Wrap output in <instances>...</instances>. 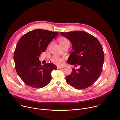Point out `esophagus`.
I'll list each match as a JSON object with an SVG mask.
<instances>
[{"mask_svg":"<svg viewBox=\"0 0 120 120\" xmlns=\"http://www.w3.org/2000/svg\"><path fill=\"white\" fill-rule=\"evenodd\" d=\"M63 68V66H57V69H62Z\"/></svg>","mask_w":120,"mask_h":120,"instance_id":"34e87169","label":"esophagus"}]
</instances>
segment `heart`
<instances>
[{"instance_id": "1", "label": "heart", "mask_w": 120, "mask_h": 120, "mask_svg": "<svg viewBox=\"0 0 120 120\" xmlns=\"http://www.w3.org/2000/svg\"><path fill=\"white\" fill-rule=\"evenodd\" d=\"M58 41L60 45L63 47V48L67 46H69L70 45V43L69 40L64 38V37H61L58 38ZM64 57H59L57 56H54L51 59V61L57 65H61L63 64L64 62Z\"/></svg>"}]
</instances>
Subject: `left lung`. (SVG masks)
Wrapping results in <instances>:
<instances>
[{
    "instance_id": "obj_1",
    "label": "left lung",
    "mask_w": 120,
    "mask_h": 120,
    "mask_svg": "<svg viewBox=\"0 0 120 120\" xmlns=\"http://www.w3.org/2000/svg\"><path fill=\"white\" fill-rule=\"evenodd\" d=\"M60 34L72 44L73 51L67 63L80 66L76 70L72 68L71 73L66 77V82L77 90L89 87L98 79L102 71L104 53L101 44L96 37L83 31Z\"/></svg>"
}]
</instances>
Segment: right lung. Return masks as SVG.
Listing matches in <instances>:
<instances>
[{
    "label": "right lung",
    "mask_w": 120,
    "mask_h": 120,
    "mask_svg": "<svg viewBox=\"0 0 120 120\" xmlns=\"http://www.w3.org/2000/svg\"><path fill=\"white\" fill-rule=\"evenodd\" d=\"M58 34L36 29L20 38L14 52V59L17 74L27 85L40 89L47 86L51 81V72L56 69L57 66L51 63L41 65L39 57Z\"/></svg>",
    "instance_id": "add662e5"
}]
</instances>
